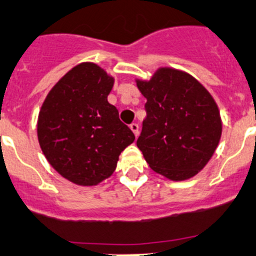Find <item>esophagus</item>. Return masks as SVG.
I'll use <instances>...</instances> for the list:
<instances>
[{
	"label": "esophagus",
	"mask_w": 256,
	"mask_h": 256,
	"mask_svg": "<svg viewBox=\"0 0 256 256\" xmlns=\"http://www.w3.org/2000/svg\"><path fill=\"white\" fill-rule=\"evenodd\" d=\"M130 130H132V132L134 133L136 137H137L138 133H140V126H138V124L137 123H132L130 126Z\"/></svg>",
	"instance_id": "esophagus-1"
}]
</instances>
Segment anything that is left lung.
<instances>
[{
    "instance_id": "8db88e82",
    "label": "left lung",
    "mask_w": 256,
    "mask_h": 256,
    "mask_svg": "<svg viewBox=\"0 0 256 256\" xmlns=\"http://www.w3.org/2000/svg\"><path fill=\"white\" fill-rule=\"evenodd\" d=\"M136 82L147 99L137 140L144 160L168 179H190L207 165L221 138L214 99L193 76L168 67L157 70L150 81Z\"/></svg>"
}]
</instances>
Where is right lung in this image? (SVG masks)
Segmentation results:
<instances>
[{"label":"right lung","instance_id":"obj_1","mask_svg":"<svg viewBox=\"0 0 256 256\" xmlns=\"http://www.w3.org/2000/svg\"><path fill=\"white\" fill-rule=\"evenodd\" d=\"M114 78L95 63L77 64L53 86L38 116V140L52 168L77 185H98L114 172L134 134L108 95Z\"/></svg>","mask_w":256,"mask_h":256}]
</instances>
